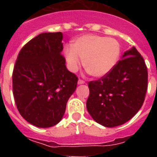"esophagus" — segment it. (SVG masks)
I'll return each instance as SVG.
<instances>
[{"instance_id": "esophagus-1", "label": "esophagus", "mask_w": 157, "mask_h": 157, "mask_svg": "<svg viewBox=\"0 0 157 157\" xmlns=\"http://www.w3.org/2000/svg\"><path fill=\"white\" fill-rule=\"evenodd\" d=\"M78 84H79V85H82V84H85V81H84V80H81V79H79Z\"/></svg>"}]
</instances>
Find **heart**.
Wrapping results in <instances>:
<instances>
[{
  "instance_id": "1",
  "label": "heart",
  "mask_w": 157,
  "mask_h": 157,
  "mask_svg": "<svg viewBox=\"0 0 157 157\" xmlns=\"http://www.w3.org/2000/svg\"><path fill=\"white\" fill-rule=\"evenodd\" d=\"M64 53L71 70L78 68L81 59L90 75L103 77L117 63L121 46L114 38L87 34L76 39L71 46H67Z\"/></svg>"
}]
</instances>
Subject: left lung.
Masks as SVG:
<instances>
[{
  "label": "left lung",
  "instance_id": "8db88e82",
  "mask_svg": "<svg viewBox=\"0 0 157 157\" xmlns=\"http://www.w3.org/2000/svg\"><path fill=\"white\" fill-rule=\"evenodd\" d=\"M147 76L144 59L136 48L125 51L109 73L89 82V113L105 127L124 124L144 104Z\"/></svg>",
  "mask_w": 157,
  "mask_h": 157
}]
</instances>
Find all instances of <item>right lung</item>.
<instances>
[{
	"mask_svg": "<svg viewBox=\"0 0 157 157\" xmlns=\"http://www.w3.org/2000/svg\"><path fill=\"white\" fill-rule=\"evenodd\" d=\"M62 33H45L29 40L18 53L12 82L14 102L30 124L48 128L63 118L78 77L66 67L61 54Z\"/></svg>",
	"mask_w": 157,
	"mask_h": 157,
	"instance_id": "obj_1",
	"label": "right lung"
}]
</instances>
